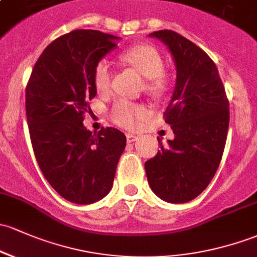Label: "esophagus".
<instances>
[{"label": "esophagus", "instance_id": "esophagus-1", "mask_svg": "<svg viewBox=\"0 0 257 257\" xmlns=\"http://www.w3.org/2000/svg\"><path fill=\"white\" fill-rule=\"evenodd\" d=\"M126 140H127V143H132V142H135V141L137 140V137L135 136V135L128 134L127 136H126Z\"/></svg>", "mask_w": 257, "mask_h": 257}]
</instances>
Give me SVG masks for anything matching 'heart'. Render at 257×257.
Masks as SVG:
<instances>
[{
	"label": "heart",
	"mask_w": 257,
	"mask_h": 257,
	"mask_svg": "<svg viewBox=\"0 0 257 257\" xmlns=\"http://www.w3.org/2000/svg\"><path fill=\"white\" fill-rule=\"evenodd\" d=\"M120 60L145 77V90L151 95H162L169 85L164 72L165 61L161 51L148 44H137L120 55ZM112 72L107 60L101 59L93 70V82L96 92L106 93L111 84ZM147 109L126 100H118L111 110L112 120L117 125L132 128L147 116Z\"/></svg>",
	"instance_id": "b5f03b06"
}]
</instances>
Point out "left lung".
<instances>
[{"label":"left lung","mask_w":257,"mask_h":257,"mask_svg":"<svg viewBox=\"0 0 257 257\" xmlns=\"http://www.w3.org/2000/svg\"><path fill=\"white\" fill-rule=\"evenodd\" d=\"M168 46L176 67L175 88L164 112L174 140L145 163L152 191L165 202L197 197L213 179L227 141L229 101L216 63L173 30L150 34Z\"/></svg>","instance_id":"8db88e82"}]
</instances>
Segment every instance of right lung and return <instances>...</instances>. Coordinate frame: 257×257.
Listing matches in <instances>:
<instances>
[{"label": "right lung", "mask_w": 257, "mask_h": 257, "mask_svg": "<svg viewBox=\"0 0 257 257\" xmlns=\"http://www.w3.org/2000/svg\"><path fill=\"white\" fill-rule=\"evenodd\" d=\"M118 37L77 29L55 39L38 59L26 89V114L33 151L55 191L77 205L109 194L126 136L117 128L92 134L83 125L96 94L95 63Z\"/></svg>", "instance_id": "1"}]
</instances>
